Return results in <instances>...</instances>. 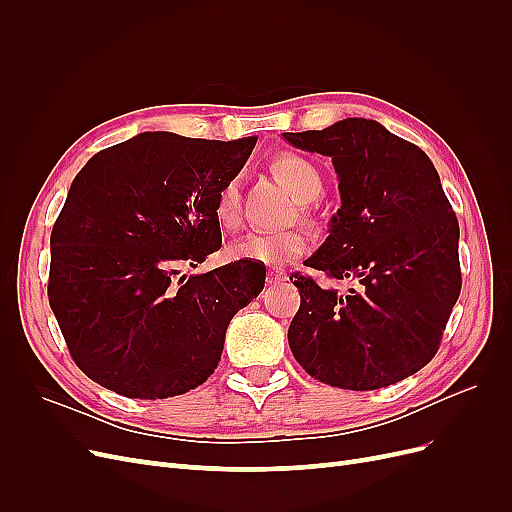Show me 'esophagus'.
Wrapping results in <instances>:
<instances>
[{
  "instance_id": "obj_1",
  "label": "esophagus",
  "mask_w": 512,
  "mask_h": 512,
  "mask_svg": "<svg viewBox=\"0 0 512 512\" xmlns=\"http://www.w3.org/2000/svg\"><path fill=\"white\" fill-rule=\"evenodd\" d=\"M288 280V275L280 269H271L269 275H267V284L269 286H277V284H284Z\"/></svg>"
}]
</instances>
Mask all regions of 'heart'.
Returning a JSON list of instances; mask_svg holds the SVG:
<instances>
[{"label":"heart","mask_w":512,"mask_h":512,"mask_svg":"<svg viewBox=\"0 0 512 512\" xmlns=\"http://www.w3.org/2000/svg\"><path fill=\"white\" fill-rule=\"evenodd\" d=\"M277 175L299 205L316 200L322 192V177L318 168L294 153H286L273 162ZM215 218L224 228H235L239 222V183L237 179L226 181L218 198H215ZM307 250L305 235L297 230L288 232H250V235L230 245L228 256L232 260H250L267 267H282L292 258Z\"/></svg>","instance_id":"b5f03b06"}]
</instances>
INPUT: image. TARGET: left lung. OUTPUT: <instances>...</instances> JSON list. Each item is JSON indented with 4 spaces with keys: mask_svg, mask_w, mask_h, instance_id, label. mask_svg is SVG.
Returning a JSON list of instances; mask_svg holds the SVG:
<instances>
[{
    "mask_svg": "<svg viewBox=\"0 0 512 512\" xmlns=\"http://www.w3.org/2000/svg\"><path fill=\"white\" fill-rule=\"evenodd\" d=\"M282 136L329 156L339 179L342 207L305 267L352 280L337 292L290 277L301 294L288 329L294 359L309 376L348 391L416 374L438 352L461 292L459 224L436 166L374 119Z\"/></svg>",
    "mask_w": 512,
    "mask_h": 512,
    "instance_id": "1",
    "label": "left lung"
}]
</instances>
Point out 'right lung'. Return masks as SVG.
Wrapping results in <instances>:
<instances>
[{"mask_svg": "<svg viewBox=\"0 0 512 512\" xmlns=\"http://www.w3.org/2000/svg\"><path fill=\"white\" fill-rule=\"evenodd\" d=\"M256 138L143 132L74 177L51 232L49 303L74 363L108 391L166 399L203 384L226 329L265 288V267L179 269L222 247L215 198Z\"/></svg>", "mask_w": 512, "mask_h": 512, "instance_id": "obj_1", "label": "right lung"}]
</instances>
